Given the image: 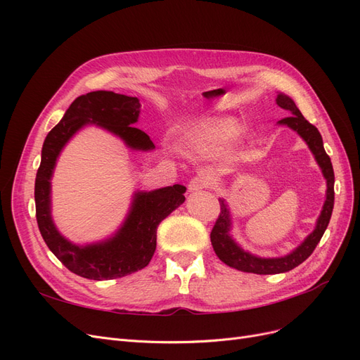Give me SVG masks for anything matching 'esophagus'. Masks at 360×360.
<instances>
[{
    "instance_id": "34e87169",
    "label": "esophagus",
    "mask_w": 360,
    "mask_h": 360,
    "mask_svg": "<svg viewBox=\"0 0 360 360\" xmlns=\"http://www.w3.org/2000/svg\"><path fill=\"white\" fill-rule=\"evenodd\" d=\"M210 186V179L204 176V174H198L197 177H193L191 181H189V191L191 192H195V191H201V189H205Z\"/></svg>"
}]
</instances>
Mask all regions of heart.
<instances>
[{"instance_id":"1","label":"heart","mask_w":360,"mask_h":360,"mask_svg":"<svg viewBox=\"0 0 360 360\" xmlns=\"http://www.w3.org/2000/svg\"><path fill=\"white\" fill-rule=\"evenodd\" d=\"M243 123L236 115H212L195 122L180 136L181 148L195 158H214L240 135Z\"/></svg>"}]
</instances>
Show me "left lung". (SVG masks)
<instances>
[{
  "label": "left lung",
  "instance_id": "8db88e82",
  "mask_svg": "<svg viewBox=\"0 0 360 360\" xmlns=\"http://www.w3.org/2000/svg\"><path fill=\"white\" fill-rule=\"evenodd\" d=\"M276 103L278 106L282 108V110H285L291 114L290 117L279 120L278 123L292 129L294 132H297L304 143L308 144L315 160L319 163V167L321 168V172L326 179V184H328V191H326V201L323 204V210L317 219V225H315V230L304 238V240L294 249L292 252L278 258H261L246 252V250H243L240 246H238L230 234V230H231L230 209H228V204L225 202V200L222 198L219 200L221 213H219V217L216 219V224L210 233V240H212L214 252L226 266L240 271H248V274H257V275L284 274V271H288L302 264L303 261L314 252L315 246H317L319 242L321 240L326 228L329 225L332 210H333V201H335L333 167H332L330 158L328 156V153H326V150L323 147V138L319 132V129L314 124H311L308 120L302 115L296 103H294V101L287 94L279 93L276 97Z\"/></svg>",
  "mask_w": 360,
  "mask_h": 360
}]
</instances>
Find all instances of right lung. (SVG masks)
<instances>
[{"instance_id": "right-lung-1", "label": "right lung", "mask_w": 360, "mask_h": 360, "mask_svg": "<svg viewBox=\"0 0 360 360\" xmlns=\"http://www.w3.org/2000/svg\"><path fill=\"white\" fill-rule=\"evenodd\" d=\"M141 103L138 97L114 91H91L72 102L61 122L48 134L34 184L36 217L43 240L61 263L86 279L106 281L144 269L156 250L159 224L184 202L186 188L174 184L151 192H136L122 228L99 243L79 246L63 237L51 216V177L68 141L86 124H96L122 138L134 150H153L150 136L134 127Z\"/></svg>"}]
</instances>
